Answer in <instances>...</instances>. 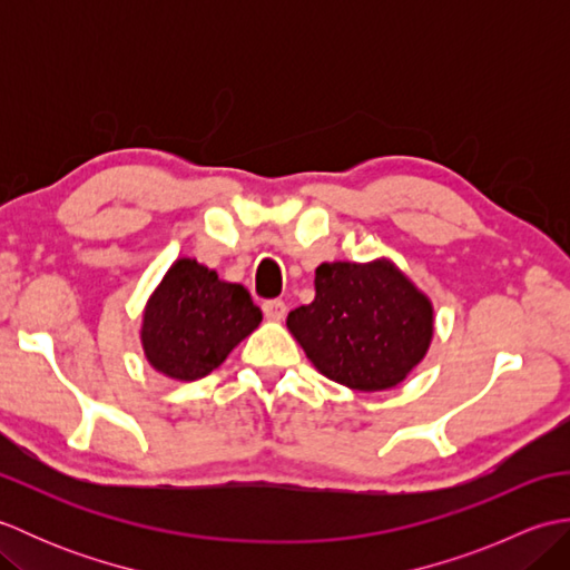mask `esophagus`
I'll use <instances>...</instances> for the list:
<instances>
[{"label": "esophagus", "instance_id": "esophagus-1", "mask_svg": "<svg viewBox=\"0 0 570 570\" xmlns=\"http://www.w3.org/2000/svg\"><path fill=\"white\" fill-rule=\"evenodd\" d=\"M262 311H264V318H266V321H284V316H286V304H284V301H278V298L264 301Z\"/></svg>", "mask_w": 570, "mask_h": 570}]
</instances>
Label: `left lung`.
<instances>
[{"label": "left lung", "mask_w": 570, "mask_h": 570, "mask_svg": "<svg viewBox=\"0 0 570 570\" xmlns=\"http://www.w3.org/2000/svg\"><path fill=\"white\" fill-rule=\"evenodd\" d=\"M286 328L325 377L357 392L392 390L426 357L433 306L390 259L325 262L316 298Z\"/></svg>", "instance_id": "8db88e82"}]
</instances>
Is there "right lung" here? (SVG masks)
Listing matches in <instances>:
<instances>
[{
  "label": "right lung",
  "mask_w": 570,
  "mask_h": 570,
  "mask_svg": "<svg viewBox=\"0 0 570 570\" xmlns=\"http://www.w3.org/2000/svg\"><path fill=\"white\" fill-rule=\"evenodd\" d=\"M259 323L262 311L245 286L180 257L147 301L141 347L156 372L193 382L220 367Z\"/></svg>",
  "instance_id": "obj_1"
}]
</instances>
